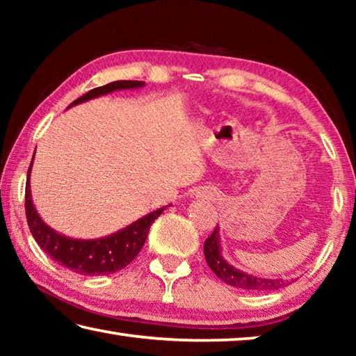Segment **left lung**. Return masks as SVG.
<instances>
[{
    "label": "left lung",
    "instance_id": "left-lung-1",
    "mask_svg": "<svg viewBox=\"0 0 356 356\" xmlns=\"http://www.w3.org/2000/svg\"><path fill=\"white\" fill-rule=\"evenodd\" d=\"M204 256H206V261L209 264V267L212 268V272L218 276L220 280L225 281L226 284L232 287L243 289V291L251 292H270L291 284V281L281 278H261V276L245 273L242 270H238L234 267V265L229 264L221 254V238L218 226L215 227L212 236L204 242Z\"/></svg>",
    "mask_w": 356,
    "mask_h": 356
}]
</instances>
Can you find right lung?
I'll list each match as a JSON object with an SVG mask.
<instances>
[{
  "instance_id": "add662e5",
  "label": "right lung",
  "mask_w": 356,
  "mask_h": 356,
  "mask_svg": "<svg viewBox=\"0 0 356 356\" xmlns=\"http://www.w3.org/2000/svg\"><path fill=\"white\" fill-rule=\"evenodd\" d=\"M144 81H131V80H120L108 83L105 86L91 89V91L81 95L80 99L72 102L70 106L83 104L100 95H106L114 91H122V89H138L143 88ZM69 106V108H70ZM35 154V152H34ZM34 160V155H33ZM33 160L28 170L26 177V191H25V210L29 231L40 250L45 254L50 256L53 261L59 265H64L72 272L78 275H111L134 261L138 252L143 248L146 242L150 225L163 213L168 207H160L154 210L143 218L136 220L131 225L125 226L120 231H116L110 236L100 238H72L69 236H63L61 232H56L55 229L50 227L47 222L40 218V215L35 210L31 197V185H29V177H31ZM171 206V204H170Z\"/></svg>"
}]
</instances>
